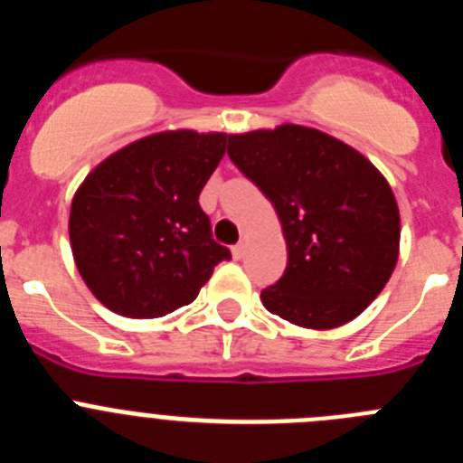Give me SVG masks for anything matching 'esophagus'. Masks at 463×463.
I'll return each mask as SVG.
<instances>
[{"label": "esophagus", "mask_w": 463, "mask_h": 463, "mask_svg": "<svg viewBox=\"0 0 463 463\" xmlns=\"http://www.w3.org/2000/svg\"><path fill=\"white\" fill-rule=\"evenodd\" d=\"M232 255H234V260H243V255H245V243L234 245V248H232Z\"/></svg>", "instance_id": "34e87169"}]
</instances>
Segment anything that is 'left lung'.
<instances>
[{
  "label": "left lung",
  "instance_id": "obj_1",
  "mask_svg": "<svg viewBox=\"0 0 463 463\" xmlns=\"http://www.w3.org/2000/svg\"><path fill=\"white\" fill-rule=\"evenodd\" d=\"M229 157L273 203L288 269L261 289L269 313L336 329L383 292L399 260L401 218L384 175L353 146L301 125L232 134Z\"/></svg>",
  "mask_w": 463,
  "mask_h": 463
}]
</instances>
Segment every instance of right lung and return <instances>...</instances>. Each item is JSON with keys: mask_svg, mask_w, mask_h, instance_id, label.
<instances>
[{"mask_svg": "<svg viewBox=\"0 0 463 463\" xmlns=\"http://www.w3.org/2000/svg\"><path fill=\"white\" fill-rule=\"evenodd\" d=\"M222 132H157L94 166L73 194L69 241L76 269L109 310L162 317L192 304L232 252L199 206L227 153Z\"/></svg>", "mask_w": 463, "mask_h": 463, "instance_id": "1", "label": "right lung"}]
</instances>
